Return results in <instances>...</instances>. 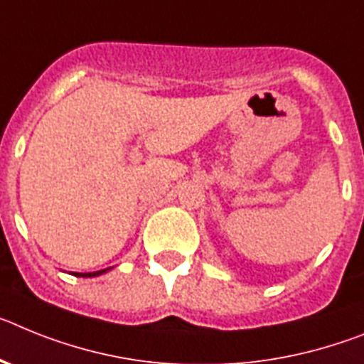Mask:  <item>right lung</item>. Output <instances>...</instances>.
<instances>
[{
    "label": "right lung",
    "instance_id": "add662e5",
    "mask_svg": "<svg viewBox=\"0 0 364 364\" xmlns=\"http://www.w3.org/2000/svg\"><path fill=\"white\" fill-rule=\"evenodd\" d=\"M112 269V267H107V269H100V271H93V273H73L75 277H82V278H91V277H100V274L107 273V271Z\"/></svg>",
    "mask_w": 364,
    "mask_h": 364
}]
</instances>
